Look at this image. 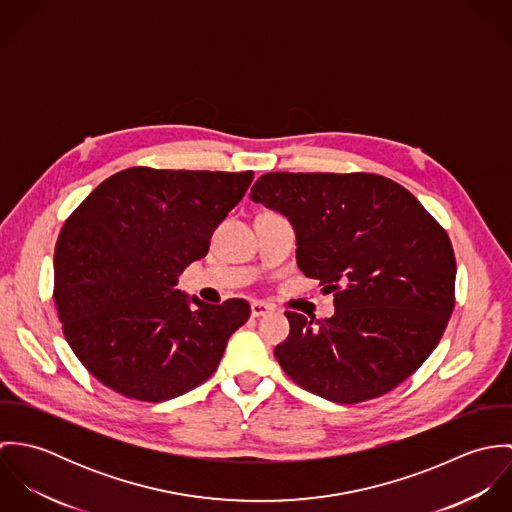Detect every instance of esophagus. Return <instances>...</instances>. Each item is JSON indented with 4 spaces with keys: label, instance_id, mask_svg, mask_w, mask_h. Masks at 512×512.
Here are the masks:
<instances>
[{
    "label": "esophagus",
    "instance_id": "1",
    "mask_svg": "<svg viewBox=\"0 0 512 512\" xmlns=\"http://www.w3.org/2000/svg\"><path fill=\"white\" fill-rule=\"evenodd\" d=\"M250 311H252V317H264V315L272 313L274 307L268 305V303H262V301H254V303L250 305Z\"/></svg>",
    "mask_w": 512,
    "mask_h": 512
}]
</instances>
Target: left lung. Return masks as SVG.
I'll list each match as a JSON object with an SVG mask.
<instances>
[{
    "label": "left lung",
    "mask_w": 512,
    "mask_h": 512,
    "mask_svg": "<svg viewBox=\"0 0 512 512\" xmlns=\"http://www.w3.org/2000/svg\"><path fill=\"white\" fill-rule=\"evenodd\" d=\"M250 197L286 215L297 266L335 315L286 311L276 361L301 388L339 404L378 398L430 357L455 305V256L438 220L376 173H266Z\"/></svg>",
    "instance_id": "8db88e82"
}]
</instances>
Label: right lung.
Here are the masks:
<instances>
[{
  "label": "right lung",
  "mask_w": 512,
  "mask_h": 512,
  "mask_svg": "<svg viewBox=\"0 0 512 512\" xmlns=\"http://www.w3.org/2000/svg\"><path fill=\"white\" fill-rule=\"evenodd\" d=\"M254 171L130 167L102 181L65 220L53 299L84 368L114 392L163 402L203 384L228 337L250 317L244 299L211 305L175 290L209 252Z\"/></svg>",
  "instance_id": "add662e5"
}]
</instances>
